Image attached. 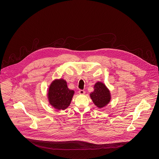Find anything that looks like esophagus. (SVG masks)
Instances as JSON below:
<instances>
[{"instance_id":"1","label":"esophagus","mask_w":159,"mask_h":159,"mask_svg":"<svg viewBox=\"0 0 159 159\" xmlns=\"http://www.w3.org/2000/svg\"><path fill=\"white\" fill-rule=\"evenodd\" d=\"M79 93L80 95H84L85 93V92H84V91H83V90H79Z\"/></svg>"}]
</instances>
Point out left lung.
Masks as SVG:
<instances>
[{"label": "left lung", "instance_id": "left-lung-1", "mask_svg": "<svg viewBox=\"0 0 159 159\" xmlns=\"http://www.w3.org/2000/svg\"><path fill=\"white\" fill-rule=\"evenodd\" d=\"M93 89L94 91L90 93V97L95 106L99 109L107 106L111 101V95L106 84L98 82L94 84Z\"/></svg>", "mask_w": 159, "mask_h": 159}]
</instances>
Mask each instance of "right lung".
<instances>
[{"label": "right lung", "instance_id": "right-lung-1", "mask_svg": "<svg viewBox=\"0 0 159 159\" xmlns=\"http://www.w3.org/2000/svg\"><path fill=\"white\" fill-rule=\"evenodd\" d=\"M75 92L68 89L66 80L56 79L48 88L47 97L49 104L57 110H64L70 105Z\"/></svg>", "mask_w": 159, "mask_h": 159}]
</instances>
